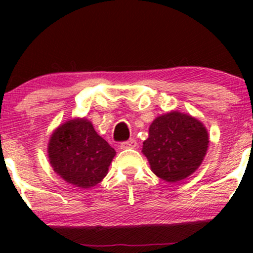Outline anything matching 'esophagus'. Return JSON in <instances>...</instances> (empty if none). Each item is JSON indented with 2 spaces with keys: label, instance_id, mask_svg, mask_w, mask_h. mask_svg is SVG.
<instances>
[{
  "label": "esophagus",
  "instance_id": "esophagus-1",
  "mask_svg": "<svg viewBox=\"0 0 253 253\" xmlns=\"http://www.w3.org/2000/svg\"><path fill=\"white\" fill-rule=\"evenodd\" d=\"M136 146V141L134 139H129V140L124 141V143L120 144V149L121 150H126V149H134Z\"/></svg>",
  "mask_w": 253,
  "mask_h": 253
}]
</instances>
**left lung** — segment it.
<instances>
[{
  "label": "left lung",
  "mask_w": 253,
  "mask_h": 253,
  "mask_svg": "<svg viewBox=\"0 0 253 253\" xmlns=\"http://www.w3.org/2000/svg\"><path fill=\"white\" fill-rule=\"evenodd\" d=\"M210 138L201 121L172 110L150 125L143 153L153 173L175 183L195 172L207 152Z\"/></svg>",
  "instance_id": "left-lung-1"
}]
</instances>
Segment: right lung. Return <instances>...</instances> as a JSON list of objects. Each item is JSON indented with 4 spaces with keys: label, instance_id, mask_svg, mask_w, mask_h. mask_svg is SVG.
Returning a JSON list of instances; mask_svg holds the SVG:
<instances>
[{
    "label": "right lung",
    "instance_id": "right-lung-1",
    "mask_svg": "<svg viewBox=\"0 0 253 253\" xmlns=\"http://www.w3.org/2000/svg\"><path fill=\"white\" fill-rule=\"evenodd\" d=\"M47 153L54 172L75 187L86 189L106 177L117 152L88 119L77 118L52 133Z\"/></svg>",
    "mask_w": 253,
    "mask_h": 253
}]
</instances>
